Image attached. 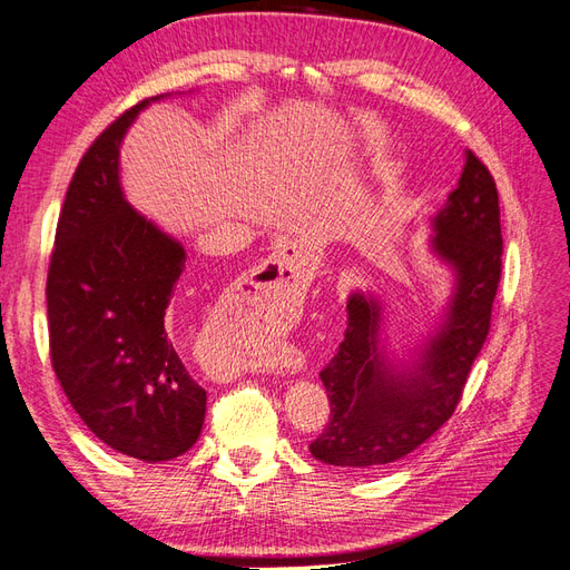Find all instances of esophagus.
<instances>
[{
    "label": "esophagus",
    "instance_id": "34e87169",
    "mask_svg": "<svg viewBox=\"0 0 570 570\" xmlns=\"http://www.w3.org/2000/svg\"><path fill=\"white\" fill-rule=\"evenodd\" d=\"M306 266L302 249L281 247L247 275V295L262 306H289L306 285Z\"/></svg>",
    "mask_w": 570,
    "mask_h": 570
}]
</instances>
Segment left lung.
Segmentation results:
<instances>
[{"label": "left lung", "instance_id": "8db88e82", "mask_svg": "<svg viewBox=\"0 0 570 570\" xmlns=\"http://www.w3.org/2000/svg\"><path fill=\"white\" fill-rule=\"evenodd\" d=\"M433 226V249L456 271L446 321L419 368L396 373L377 350L381 306L354 292L344 340L321 371L331 419L308 450L323 463L350 469L392 463L433 438L461 402L490 333L504 249L497 185L473 151L465 154L459 187Z\"/></svg>", "mask_w": 570, "mask_h": 570}]
</instances>
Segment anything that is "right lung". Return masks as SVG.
I'll return each instance as SVG.
<instances>
[{
  "instance_id": "add662e5",
  "label": "right lung",
  "mask_w": 570,
  "mask_h": 570,
  "mask_svg": "<svg viewBox=\"0 0 570 570\" xmlns=\"http://www.w3.org/2000/svg\"><path fill=\"white\" fill-rule=\"evenodd\" d=\"M147 105L120 114L82 154L49 258L47 318L51 368L82 423L111 450L154 463L197 442L206 392L166 327L185 249L118 183L120 140Z\"/></svg>"
}]
</instances>
